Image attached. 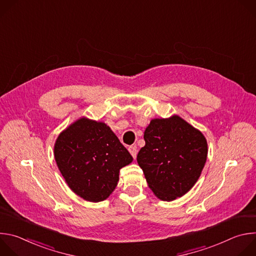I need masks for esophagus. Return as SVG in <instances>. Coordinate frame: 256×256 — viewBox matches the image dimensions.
Wrapping results in <instances>:
<instances>
[{
	"instance_id": "34e87169",
	"label": "esophagus",
	"mask_w": 256,
	"mask_h": 256,
	"mask_svg": "<svg viewBox=\"0 0 256 256\" xmlns=\"http://www.w3.org/2000/svg\"><path fill=\"white\" fill-rule=\"evenodd\" d=\"M128 151H130V155L134 157V159H136V153H138V150H136V146H130V147H128Z\"/></svg>"
}]
</instances>
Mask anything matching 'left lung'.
<instances>
[{
	"mask_svg": "<svg viewBox=\"0 0 256 256\" xmlns=\"http://www.w3.org/2000/svg\"><path fill=\"white\" fill-rule=\"evenodd\" d=\"M136 160L149 188L162 200L186 194L198 181L208 156L204 134L177 116L151 120Z\"/></svg>",
	"mask_w": 256,
	"mask_h": 256,
	"instance_id": "8db88e82",
	"label": "left lung"
}]
</instances>
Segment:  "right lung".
<instances>
[{
  "instance_id": "add662e5",
  "label": "right lung",
  "mask_w": 256,
  "mask_h": 256,
  "mask_svg": "<svg viewBox=\"0 0 256 256\" xmlns=\"http://www.w3.org/2000/svg\"><path fill=\"white\" fill-rule=\"evenodd\" d=\"M54 158L70 188L93 202L110 196L118 186L120 170L132 161L110 128L85 118L58 136Z\"/></svg>"
}]
</instances>
